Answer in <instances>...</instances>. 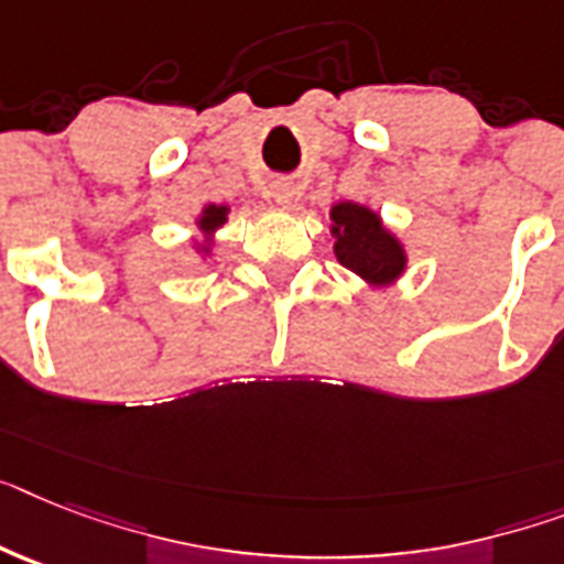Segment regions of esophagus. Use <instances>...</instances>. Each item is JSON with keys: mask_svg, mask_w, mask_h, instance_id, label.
<instances>
[{"mask_svg": "<svg viewBox=\"0 0 564 564\" xmlns=\"http://www.w3.org/2000/svg\"><path fill=\"white\" fill-rule=\"evenodd\" d=\"M293 195H296V189H293L291 181H273L271 184V198L276 204H282V207H288L293 202Z\"/></svg>", "mask_w": 564, "mask_h": 564, "instance_id": "1", "label": "esophagus"}]
</instances>
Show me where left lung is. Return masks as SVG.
<instances>
[{
	"label": "left lung",
	"mask_w": 564,
	"mask_h": 564,
	"mask_svg": "<svg viewBox=\"0 0 564 564\" xmlns=\"http://www.w3.org/2000/svg\"><path fill=\"white\" fill-rule=\"evenodd\" d=\"M334 253L348 271H355L371 285H389L403 273L406 256L392 232H386L377 213L357 204H337L332 209Z\"/></svg>",
	"instance_id": "8db88e82"
}]
</instances>
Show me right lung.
<instances>
[{
	"label": "right lung",
	"mask_w": 564,
	"mask_h": 564,
	"mask_svg": "<svg viewBox=\"0 0 564 564\" xmlns=\"http://www.w3.org/2000/svg\"><path fill=\"white\" fill-rule=\"evenodd\" d=\"M225 218H227V207H216V204H209V207L204 209L202 227L204 230H216L218 225H225Z\"/></svg>",
	"instance_id": "add662e5"
}]
</instances>
